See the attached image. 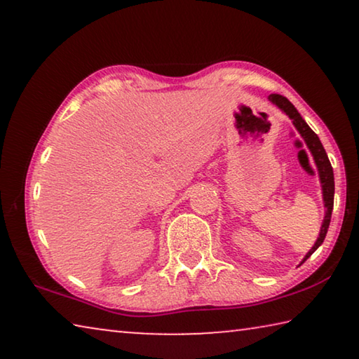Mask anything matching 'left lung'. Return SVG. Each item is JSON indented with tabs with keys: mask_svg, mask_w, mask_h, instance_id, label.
I'll list each match as a JSON object with an SVG mask.
<instances>
[{
	"mask_svg": "<svg viewBox=\"0 0 359 359\" xmlns=\"http://www.w3.org/2000/svg\"><path fill=\"white\" fill-rule=\"evenodd\" d=\"M269 101L272 102V104H276L278 109H280L282 112L287 114L291 120H293L294 128L299 131V135L302 136L304 141H306L307 147H309V150H311V154L315 160V165H317V168H318L321 190H323V201H325L326 214L323 218V223H321L318 239H317V242H315L311 250L307 252L306 257H304V259H302V263H304V261H306L321 244H323L326 233H327V228H330L332 205H334V172H332L330 158H327L326 151L323 149V144L320 142L318 136L312 131L311 126L306 123V120L301 117V114L296 111V107L282 95H276V93L269 95Z\"/></svg>",
	"mask_w": 359,
	"mask_h": 359,
	"instance_id": "left-lung-1",
	"label": "left lung"
}]
</instances>
